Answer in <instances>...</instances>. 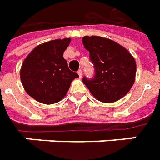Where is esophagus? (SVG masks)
Instances as JSON below:
<instances>
[{
    "instance_id": "obj_1",
    "label": "esophagus",
    "mask_w": 160,
    "mask_h": 160,
    "mask_svg": "<svg viewBox=\"0 0 160 160\" xmlns=\"http://www.w3.org/2000/svg\"><path fill=\"white\" fill-rule=\"evenodd\" d=\"M77 74H78V76H79V77L81 78V77H82V76H83V71L80 69V70L77 71Z\"/></svg>"
}]
</instances>
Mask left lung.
Wrapping results in <instances>:
<instances>
[{
    "label": "left lung",
    "mask_w": 160,
    "mask_h": 160,
    "mask_svg": "<svg viewBox=\"0 0 160 160\" xmlns=\"http://www.w3.org/2000/svg\"><path fill=\"white\" fill-rule=\"evenodd\" d=\"M84 48L90 52L94 77H83V83L98 101L117 102L132 88L136 74L135 60L126 48L100 36H84Z\"/></svg>",
    "instance_id": "1"
}]
</instances>
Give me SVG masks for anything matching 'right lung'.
I'll list each match as a JSON object with an SVG mask.
<instances>
[{
  "mask_svg": "<svg viewBox=\"0 0 160 160\" xmlns=\"http://www.w3.org/2000/svg\"><path fill=\"white\" fill-rule=\"evenodd\" d=\"M70 38L50 41L35 47L25 58L20 70L24 88L34 100L44 104H53L62 100L78 77L68 68L63 52Z\"/></svg>",
  "mask_w": 160,
  "mask_h": 160,
  "instance_id": "1",
  "label": "right lung"
}]
</instances>
